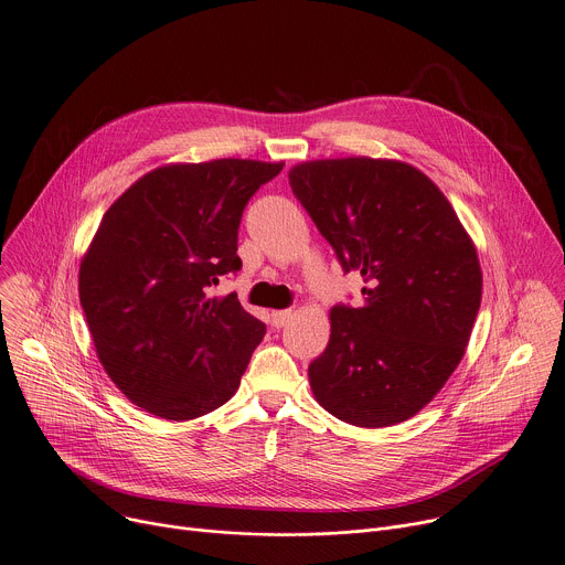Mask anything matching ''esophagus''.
I'll return each instance as SVG.
<instances>
[{"label":"esophagus","mask_w":565,"mask_h":565,"mask_svg":"<svg viewBox=\"0 0 565 565\" xmlns=\"http://www.w3.org/2000/svg\"><path fill=\"white\" fill-rule=\"evenodd\" d=\"M290 318H292L290 311H273V316H270V320H273V324H275L277 329L286 327V324L290 322Z\"/></svg>","instance_id":"esophagus-1"}]
</instances>
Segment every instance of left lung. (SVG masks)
Wrapping results in <instances>:
<instances>
[{
  "label": "left lung",
  "mask_w": 565,
  "mask_h": 565,
  "mask_svg": "<svg viewBox=\"0 0 565 565\" xmlns=\"http://www.w3.org/2000/svg\"><path fill=\"white\" fill-rule=\"evenodd\" d=\"M292 193L361 273L365 303L331 309V338L309 365L318 403L351 426L415 417L444 387L471 338L482 299L478 252L437 184L396 160L303 162Z\"/></svg>",
  "instance_id": "1"
}]
</instances>
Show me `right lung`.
I'll list each match as a JSON object with an SVG mask.
<instances>
[{
	"instance_id": "obj_1",
	"label": "right lung",
	"mask_w": 565,
	"mask_h": 565,
	"mask_svg": "<svg viewBox=\"0 0 565 565\" xmlns=\"http://www.w3.org/2000/svg\"><path fill=\"white\" fill-rule=\"evenodd\" d=\"M281 169L234 158L160 167L100 221L81 262V306L100 365L146 413L186 422L238 390L266 324L210 288L241 270L245 204Z\"/></svg>"
}]
</instances>
